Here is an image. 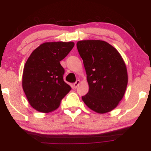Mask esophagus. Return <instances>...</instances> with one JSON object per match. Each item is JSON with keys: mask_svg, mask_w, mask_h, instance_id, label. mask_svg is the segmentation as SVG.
<instances>
[{"mask_svg": "<svg viewBox=\"0 0 151 151\" xmlns=\"http://www.w3.org/2000/svg\"><path fill=\"white\" fill-rule=\"evenodd\" d=\"M80 84V81L79 80H77L76 81V82L75 83H74V84H73V86H74V88H77L78 86H79V84Z\"/></svg>", "mask_w": 151, "mask_h": 151, "instance_id": "1", "label": "esophagus"}]
</instances>
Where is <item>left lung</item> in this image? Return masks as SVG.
<instances>
[{"mask_svg": "<svg viewBox=\"0 0 151 151\" xmlns=\"http://www.w3.org/2000/svg\"><path fill=\"white\" fill-rule=\"evenodd\" d=\"M77 47L83 60L89 92L81 96L93 111L104 114L115 109L128 84L125 62L116 48L102 40H81Z\"/></svg>", "mask_w": 151, "mask_h": 151, "instance_id": "left-lung-1", "label": "left lung"}]
</instances>
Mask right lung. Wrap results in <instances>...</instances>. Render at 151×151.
<instances>
[{"label":"right lung","mask_w":151,"mask_h":151,"mask_svg":"<svg viewBox=\"0 0 151 151\" xmlns=\"http://www.w3.org/2000/svg\"><path fill=\"white\" fill-rule=\"evenodd\" d=\"M74 46L73 42H45L31 53L22 74V89L31 106L49 113L60 106L71 86L64 81L60 61Z\"/></svg>","instance_id":"right-lung-1"}]
</instances>
